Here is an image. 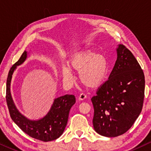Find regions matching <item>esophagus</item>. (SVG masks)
Instances as JSON below:
<instances>
[{
  "mask_svg": "<svg viewBox=\"0 0 151 151\" xmlns=\"http://www.w3.org/2000/svg\"><path fill=\"white\" fill-rule=\"evenodd\" d=\"M86 98V96L85 94L81 93V94H80L79 97H78V99H79L80 100H84Z\"/></svg>",
  "mask_w": 151,
  "mask_h": 151,
  "instance_id": "esophagus-1",
  "label": "esophagus"
}]
</instances>
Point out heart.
Segmentation results:
<instances>
[{
	"mask_svg": "<svg viewBox=\"0 0 151 151\" xmlns=\"http://www.w3.org/2000/svg\"><path fill=\"white\" fill-rule=\"evenodd\" d=\"M79 73L80 81L84 86L96 88L104 83L109 74V63L106 58L91 49L74 53L68 60V65L61 67L63 79L71 82L73 72Z\"/></svg>",
	"mask_w": 151,
	"mask_h": 151,
	"instance_id": "heart-1",
	"label": "heart"
}]
</instances>
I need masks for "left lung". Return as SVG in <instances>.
<instances>
[{"label":"left lung","instance_id":"8db88e82","mask_svg":"<svg viewBox=\"0 0 151 151\" xmlns=\"http://www.w3.org/2000/svg\"><path fill=\"white\" fill-rule=\"evenodd\" d=\"M117 60L105 82L93 97V125L102 136L125 133L141 113L144 98V72L131 51L122 45L116 48Z\"/></svg>","mask_w":151,"mask_h":151}]
</instances>
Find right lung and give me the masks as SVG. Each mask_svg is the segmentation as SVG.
<instances>
[{"instance_id":"obj_1","label":"right lung","mask_w":151,"mask_h":151,"mask_svg":"<svg viewBox=\"0 0 151 151\" xmlns=\"http://www.w3.org/2000/svg\"><path fill=\"white\" fill-rule=\"evenodd\" d=\"M29 52L24 51L18 62L14 64L8 73L6 85V100L10 117L14 123L30 137L42 142L56 139L63 133L67 126L69 113L76 103L73 95L55 98L48 113L38 119H30L20 112L14 102L11 93V82L13 74L18 66L21 65L27 58Z\"/></svg>"}]
</instances>
